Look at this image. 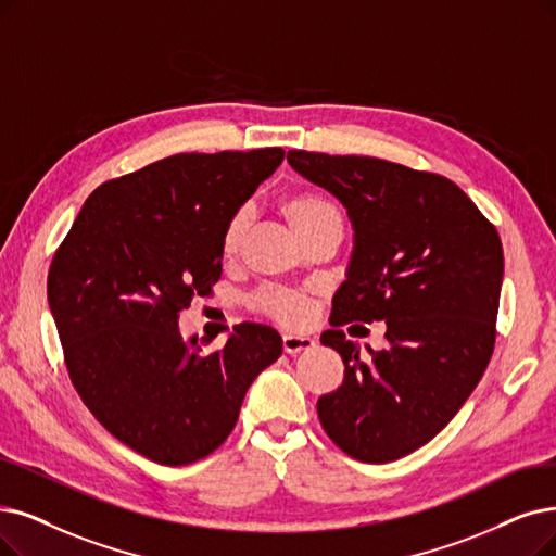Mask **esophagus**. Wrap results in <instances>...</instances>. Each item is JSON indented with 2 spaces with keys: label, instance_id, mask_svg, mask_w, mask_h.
<instances>
[{
  "label": "esophagus",
  "instance_id": "1",
  "mask_svg": "<svg viewBox=\"0 0 556 556\" xmlns=\"http://www.w3.org/2000/svg\"><path fill=\"white\" fill-rule=\"evenodd\" d=\"M309 349H315V340L303 338V336H285V338H282V351H285V353L294 355V353L309 351Z\"/></svg>",
  "mask_w": 556,
  "mask_h": 556
}]
</instances>
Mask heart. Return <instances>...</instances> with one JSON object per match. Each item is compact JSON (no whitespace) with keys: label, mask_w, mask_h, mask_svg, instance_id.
Here are the masks:
<instances>
[{"label":"heart","mask_w":556,"mask_h":556,"mask_svg":"<svg viewBox=\"0 0 556 556\" xmlns=\"http://www.w3.org/2000/svg\"><path fill=\"white\" fill-rule=\"evenodd\" d=\"M282 212L292 220V226L299 230L301 237H307L328 224L342 226V214L338 205L328 201L321 193L301 191L290 198H285ZM251 226V207H239L224 230V253L235 255L241 247V239ZM251 307L255 313L278 321L287 328L303 326L309 315H313V292L307 287H276L266 285L251 296Z\"/></svg>","instance_id":"obj_1"}]
</instances>
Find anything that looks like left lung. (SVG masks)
Segmentation results:
<instances>
[{"instance_id": "obj_1", "label": "left lung", "mask_w": 556, "mask_h": 556, "mask_svg": "<svg viewBox=\"0 0 556 556\" xmlns=\"http://www.w3.org/2000/svg\"><path fill=\"white\" fill-rule=\"evenodd\" d=\"M287 162L340 198L355 230L332 328L321 332L342 355L344 381L319 396V421L344 454L396 460L450 425L491 363L500 235L445 175L307 150H290ZM351 320H386L389 346L363 359L339 330Z\"/></svg>"}]
</instances>
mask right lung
<instances>
[{"label": "right lung", "mask_w": 556, "mask_h": 556, "mask_svg": "<svg viewBox=\"0 0 556 556\" xmlns=\"http://www.w3.org/2000/svg\"><path fill=\"white\" fill-rule=\"evenodd\" d=\"M282 157L180 152L109 180L52 257L48 301L71 381L111 435L154 463L189 465L224 445L249 386L280 358L271 326L239 324L203 355L177 319L212 294L226 224Z\"/></svg>", "instance_id": "right-lung-1"}]
</instances>
